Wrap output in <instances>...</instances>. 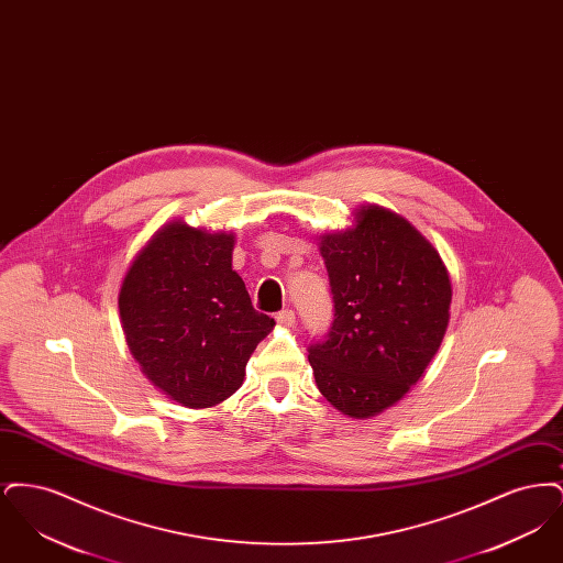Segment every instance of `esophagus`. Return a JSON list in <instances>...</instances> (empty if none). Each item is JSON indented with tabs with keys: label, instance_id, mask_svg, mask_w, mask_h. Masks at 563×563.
I'll use <instances>...</instances> for the list:
<instances>
[{
	"label": "esophagus",
	"instance_id": "esophagus-1",
	"mask_svg": "<svg viewBox=\"0 0 563 563\" xmlns=\"http://www.w3.org/2000/svg\"><path fill=\"white\" fill-rule=\"evenodd\" d=\"M276 321L280 322V324H285V327H294L295 324V312L291 308H285V310H280L278 314H276Z\"/></svg>",
	"mask_w": 563,
	"mask_h": 563
}]
</instances>
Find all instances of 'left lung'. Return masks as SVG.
<instances>
[{
  "instance_id": "1",
  "label": "left lung",
  "mask_w": 563,
  "mask_h": 563,
  "mask_svg": "<svg viewBox=\"0 0 563 563\" xmlns=\"http://www.w3.org/2000/svg\"><path fill=\"white\" fill-rule=\"evenodd\" d=\"M335 319L308 346L322 397L350 418L399 401L437 354L450 322L452 283L411 223L367 207L352 230L322 236Z\"/></svg>"
}]
</instances>
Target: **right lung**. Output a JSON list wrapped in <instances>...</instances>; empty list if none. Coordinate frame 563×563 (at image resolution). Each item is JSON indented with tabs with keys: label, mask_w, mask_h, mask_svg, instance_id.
<instances>
[{
	"label": "right lung",
	"mask_w": 563,
	"mask_h": 563,
	"mask_svg": "<svg viewBox=\"0 0 563 563\" xmlns=\"http://www.w3.org/2000/svg\"><path fill=\"white\" fill-rule=\"evenodd\" d=\"M232 234L175 221L134 257L118 297L143 374L191 409L234 395L253 350L274 327L232 269Z\"/></svg>",
	"instance_id": "add662e5"
}]
</instances>
